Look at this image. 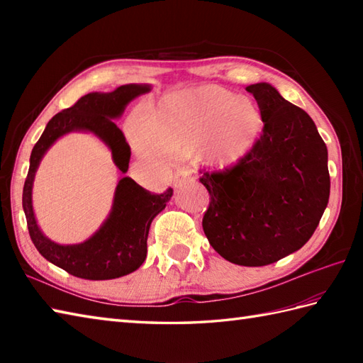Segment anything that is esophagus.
Returning <instances> with one entry per match:
<instances>
[{
  "label": "esophagus",
  "instance_id": "obj_1",
  "mask_svg": "<svg viewBox=\"0 0 363 363\" xmlns=\"http://www.w3.org/2000/svg\"><path fill=\"white\" fill-rule=\"evenodd\" d=\"M194 182V177H191L189 173H179L174 176V181H173V186L174 187H181L184 184H190Z\"/></svg>",
  "mask_w": 363,
  "mask_h": 363
}]
</instances>
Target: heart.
<instances>
[{
	"label": "heart",
	"mask_w": 363,
	"mask_h": 363,
	"mask_svg": "<svg viewBox=\"0 0 363 363\" xmlns=\"http://www.w3.org/2000/svg\"><path fill=\"white\" fill-rule=\"evenodd\" d=\"M262 129L264 120L251 99L206 86L167 95L148 117L137 115L129 137L146 160L162 154L186 157L199 148L209 165L230 167L254 150Z\"/></svg>",
	"instance_id": "heart-1"
}]
</instances>
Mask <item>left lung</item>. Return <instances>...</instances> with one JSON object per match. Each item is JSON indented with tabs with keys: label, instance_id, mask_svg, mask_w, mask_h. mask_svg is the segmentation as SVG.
I'll list each match as a JSON object with an SVG mask.
<instances>
[{
	"label": "left lung",
	"instance_id": "1",
	"mask_svg": "<svg viewBox=\"0 0 363 363\" xmlns=\"http://www.w3.org/2000/svg\"><path fill=\"white\" fill-rule=\"evenodd\" d=\"M264 134L243 160L225 172L204 173L211 195L204 234L223 259L264 267L307 243L328 201V148L313 120L272 84H251Z\"/></svg>",
	"mask_w": 363,
	"mask_h": 363
}]
</instances>
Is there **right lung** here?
<instances>
[{
	"mask_svg": "<svg viewBox=\"0 0 363 363\" xmlns=\"http://www.w3.org/2000/svg\"><path fill=\"white\" fill-rule=\"evenodd\" d=\"M151 91L150 84H126L109 94L91 91L74 106L54 115L34 145L29 172L23 187V211L26 215L30 240L42 256L81 279H117L135 272L146 259V240L151 221L165 209L173 189L162 195L151 194L130 179L120 177L115 187L112 209L96 233L86 242L60 245L50 240L37 225L33 207V184L40 160L54 142L70 133H90L112 152L113 164L125 174L129 168L130 148L112 120L120 118L126 106L137 96Z\"/></svg>",
	"mask_w": 363,
	"mask_h": 363,
	"instance_id": "obj_1",
	"label": "right lung"
}]
</instances>
